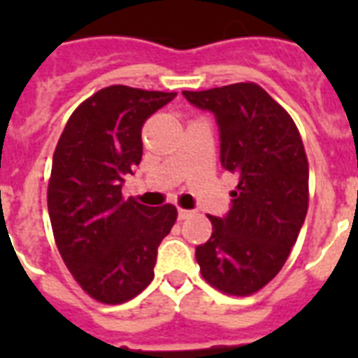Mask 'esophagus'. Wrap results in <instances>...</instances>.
<instances>
[{"label":"esophagus","mask_w":358,"mask_h":358,"mask_svg":"<svg viewBox=\"0 0 358 358\" xmlns=\"http://www.w3.org/2000/svg\"><path fill=\"white\" fill-rule=\"evenodd\" d=\"M193 215L191 210H184V208H178V221H184V219H189Z\"/></svg>","instance_id":"esophagus-1"}]
</instances>
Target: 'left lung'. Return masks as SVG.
<instances>
[{
  "mask_svg": "<svg viewBox=\"0 0 358 358\" xmlns=\"http://www.w3.org/2000/svg\"><path fill=\"white\" fill-rule=\"evenodd\" d=\"M215 117L221 165L239 176L232 204L195 249L208 284L230 295L264 288L288 258L308 210V162L294 120L256 83L184 91Z\"/></svg>",
  "mask_w": 358,
  "mask_h": 358,
  "instance_id": "8db88e82",
  "label": "left lung"
}]
</instances>
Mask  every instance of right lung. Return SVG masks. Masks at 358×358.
<instances>
[{"label":"right lung","mask_w":358,"mask_h":358,"mask_svg":"<svg viewBox=\"0 0 358 358\" xmlns=\"http://www.w3.org/2000/svg\"><path fill=\"white\" fill-rule=\"evenodd\" d=\"M176 92L106 87L76 109L53 152L48 212L64 264L87 294L119 305L154 278L157 247L176 208L124 201L143 156L141 128Z\"/></svg>","instance_id":"add662e5"}]
</instances>
